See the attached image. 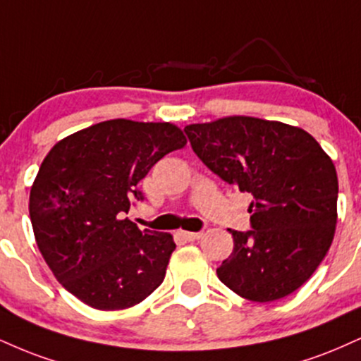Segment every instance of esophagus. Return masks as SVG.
<instances>
[{"mask_svg":"<svg viewBox=\"0 0 361 361\" xmlns=\"http://www.w3.org/2000/svg\"><path fill=\"white\" fill-rule=\"evenodd\" d=\"M180 235L185 240H198V238L203 237V232H186V230H183V232H180Z\"/></svg>","mask_w":361,"mask_h":361,"instance_id":"1","label":"esophagus"}]
</instances>
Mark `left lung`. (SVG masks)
Instances as JSON below:
<instances>
[{
    "label": "left lung",
    "mask_w": 361,
    "mask_h": 361,
    "mask_svg": "<svg viewBox=\"0 0 361 361\" xmlns=\"http://www.w3.org/2000/svg\"><path fill=\"white\" fill-rule=\"evenodd\" d=\"M185 133L210 171L252 195V228L230 230L233 252L219 279L249 301L289 296L333 242L338 176L329 156L302 129L257 117H224Z\"/></svg>",
    "instance_id": "left-lung-1"
}]
</instances>
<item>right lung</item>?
I'll return each mask as SVG.
<instances>
[{
  "mask_svg": "<svg viewBox=\"0 0 361 361\" xmlns=\"http://www.w3.org/2000/svg\"><path fill=\"white\" fill-rule=\"evenodd\" d=\"M186 139L169 123L112 119L62 139L30 192V219L56 281L102 311L131 307L161 284L175 250L169 233L139 230L126 216L145 193L139 181Z\"/></svg>",
  "mask_w": 361,
  "mask_h": 361,
  "instance_id": "add662e5",
  "label": "right lung"
}]
</instances>
